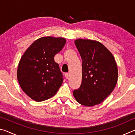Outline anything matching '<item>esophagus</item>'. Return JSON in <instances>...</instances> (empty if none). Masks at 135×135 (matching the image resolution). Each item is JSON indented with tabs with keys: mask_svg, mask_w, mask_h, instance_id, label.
Returning a JSON list of instances; mask_svg holds the SVG:
<instances>
[{
	"mask_svg": "<svg viewBox=\"0 0 135 135\" xmlns=\"http://www.w3.org/2000/svg\"><path fill=\"white\" fill-rule=\"evenodd\" d=\"M65 77H66V79H69V77H70V74L68 73H65Z\"/></svg>",
	"mask_w": 135,
	"mask_h": 135,
	"instance_id": "1",
	"label": "esophagus"
}]
</instances>
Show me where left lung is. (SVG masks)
Instances as JSON below:
<instances>
[{
  "label": "left lung",
  "instance_id": "obj_1",
  "mask_svg": "<svg viewBox=\"0 0 135 135\" xmlns=\"http://www.w3.org/2000/svg\"><path fill=\"white\" fill-rule=\"evenodd\" d=\"M74 43L82 59V80L73 95L79 104L93 107L102 103L115 88L117 64L111 52L98 41L78 38Z\"/></svg>",
  "mask_w": 135,
  "mask_h": 135
}]
</instances>
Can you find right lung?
Listing matches in <instances>:
<instances>
[{"instance_id": "right-lung-1", "label": "right lung", "mask_w": 135, "mask_h": 135, "mask_svg": "<svg viewBox=\"0 0 135 135\" xmlns=\"http://www.w3.org/2000/svg\"><path fill=\"white\" fill-rule=\"evenodd\" d=\"M66 43L64 37H42L35 40L18 64L17 79L22 90L36 102L56 94L63 82L62 74L54 56Z\"/></svg>"}]
</instances>
